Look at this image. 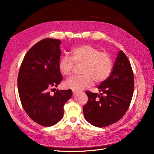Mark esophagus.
Returning <instances> with one entry per match:
<instances>
[{"label": "esophagus", "mask_w": 154, "mask_h": 154, "mask_svg": "<svg viewBox=\"0 0 154 154\" xmlns=\"http://www.w3.org/2000/svg\"><path fill=\"white\" fill-rule=\"evenodd\" d=\"M78 92H79L78 91H75V90H72V93H73V94H77Z\"/></svg>", "instance_id": "1"}]
</instances>
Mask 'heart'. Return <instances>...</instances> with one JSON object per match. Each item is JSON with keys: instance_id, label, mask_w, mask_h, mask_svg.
Returning a JSON list of instances; mask_svg holds the SVG:
<instances>
[{"instance_id": "obj_1", "label": "heart", "mask_w": 154, "mask_h": 154, "mask_svg": "<svg viewBox=\"0 0 154 154\" xmlns=\"http://www.w3.org/2000/svg\"><path fill=\"white\" fill-rule=\"evenodd\" d=\"M76 64H83L81 74L73 76L65 82V87L75 91L82 90L92 85L94 81L98 83L105 81L110 76L113 61L109 53L90 45H83L72 51V58L64 55L60 58L58 67L64 76L71 75Z\"/></svg>"}]
</instances>
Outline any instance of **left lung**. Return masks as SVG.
<instances>
[{"mask_svg":"<svg viewBox=\"0 0 154 154\" xmlns=\"http://www.w3.org/2000/svg\"><path fill=\"white\" fill-rule=\"evenodd\" d=\"M100 94L86 91L87 103L83 108L87 122L97 127L115 123L127 111L131 102L134 78L129 60L122 51L116 59L110 75L97 87Z\"/></svg>","mask_w":154,"mask_h":154,"instance_id":"1","label":"left lung"}]
</instances>
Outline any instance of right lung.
Here are the masks:
<instances>
[{"label": "right lung", "instance_id": "1", "mask_svg": "<svg viewBox=\"0 0 154 154\" xmlns=\"http://www.w3.org/2000/svg\"><path fill=\"white\" fill-rule=\"evenodd\" d=\"M58 39L45 38L25 55L18 72V90L22 107L29 118L44 127H51L63 118V106L71 98V89L56 91L63 80L58 63L61 54Z\"/></svg>", "mask_w": 154, "mask_h": 154}]
</instances>
